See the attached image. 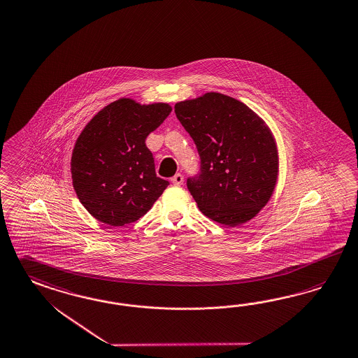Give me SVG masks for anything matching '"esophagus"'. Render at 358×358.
Returning <instances> with one entry per match:
<instances>
[{
  "label": "esophagus",
  "mask_w": 358,
  "mask_h": 358,
  "mask_svg": "<svg viewBox=\"0 0 358 358\" xmlns=\"http://www.w3.org/2000/svg\"><path fill=\"white\" fill-rule=\"evenodd\" d=\"M184 182L183 175L176 174L171 178V183H174L175 185H182Z\"/></svg>",
  "instance_id": "34e87169"
}]
</instances>
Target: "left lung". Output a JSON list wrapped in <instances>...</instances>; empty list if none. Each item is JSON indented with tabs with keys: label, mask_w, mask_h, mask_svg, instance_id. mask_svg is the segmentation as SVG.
I'll return each mask as SVG.
<instances>
[{
	"label": "left lung",
	"mask_w": 358,
	"mask_h": 358,
	"mask_svg": "<svg viewBox=\"0 0 358 358\" xmlns=\"http://www.w3.org/2000/svg\"><path fill=\"white\" fill-rule=\"evenodd\" d=\"M175 114L200 156V173L187 179L200 210L229 227L256 217L278 178L275 140L265 122L217 92L178 102Z\"/></svg>",
	"instance_id": "8db88e82"
}]
</instances>
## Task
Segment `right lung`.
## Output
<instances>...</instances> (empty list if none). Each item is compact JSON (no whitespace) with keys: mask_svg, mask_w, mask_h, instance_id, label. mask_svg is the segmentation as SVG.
I'll return each instance as SVG.
<instances>
[{"mask_svg":"<svg viewBox=\"0 0 358 358\" xmlns=\"http://www.w3.org/2000/svg\"><path fill=\"white\" fill-rule=\"evenodd\" d=\"M171 113L167 103L120 99L99 111L76 140L73 185L83 206L113 227L141 218L169 182L156 175L145 138Z\"/></svg>","mask_w":358,"mask_h":358,"instance_id":"right-lung-1","label":"right lung"}]
</instances>
